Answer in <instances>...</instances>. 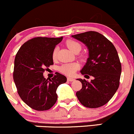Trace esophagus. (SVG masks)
<instances>
[{
  "label": "esophagus",
  "instance_id": "esophagus-1",
  "mask_svg": "<svg viewBox=\"0 0 134 134\" xmlns=\"http://www.w3.org/2000/svg\"><path fill=\"white\" fill-rule=\"evenodd\" d=\"M67 80L68 81H74L75 79H74V78H72V77H68Z\"/></svg>",
  "mask_w": 134,
  "mask_h": 134
}]
</instances>
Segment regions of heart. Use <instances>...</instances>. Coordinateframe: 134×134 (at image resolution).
<instances>
[{
	"instance_id": "1",
	"label": "heart",
	"mask_w": 134,
	"mask_h": 134,
	"mask_svg": "<svg viewBox=\"0 0 134 134\" xmlns=\"http://www.w3.org/2000/svg\"><path fill=\"white\" fill-rule=\"evenodd\" d=\"M66 46L74 53L76 52L78 50H81V45L77 42H75L74 40H68L66 42ZM57 56V49L55 48L53 51V59H55ZM79 68V65L77 63H68V64H63L61 66L59 67V71L65 75L71 76L75 74V73Z\"/></svg>"
}]
</instances>
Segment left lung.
Listing matches in <instances>:
<instances>
[{
	"mask_svg": "<svg viewBox=\"0 0 134 134\" xmlns=\"http://www.w3.org/2000/svg\"><path fill=\"white\" fill-rule=\"evenodd\" d=\"M71 37L84 43L88 50L87 63L80 72L85 77H94L90 83L85 79H77L82 83L77 97L87 108L102 106L119 88L122 69L117 51L109 40L97 32H86Z\"/></svg>",
	"mask_w": 134,
	"mask_h": 134,
	"instance_id": "8db88e82",
	"label": "left lung"
}]
</instances>
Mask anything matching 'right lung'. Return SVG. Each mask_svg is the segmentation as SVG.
I'll use <instances>...</instances> for the list:
<instances>
[{
	"label": "right lung",
	"instance_id": "add662e5",
	"mask_svg": "<svg viewBox=\"0 0 134 134\" xmlns=\"http://www.w3.org/2000/svg\"><path fill=\"white\" fill-rule=\"evenodd\" d=\"M63 37H36L20 47L14 60V80L21 100L32 109L48 110L57 100V89L66 82L64 75L57 72L51 79H46V68L53 64V51Z\"/></svg>",
	"mask_w": 134,
	"mask_h": 134
}]
</instances>
